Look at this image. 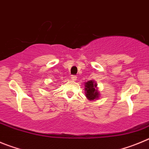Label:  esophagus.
I'll return each mask as SVG.
<instances>
[{"label": "esophagus", "mask_w": 149, "mask_h": 149, "mask_svg": "<svg viewBox=\"0 0 149 149\" xmlns=\"http://www.w3.org/2000/svg\"><path fill=\"white\" fill-rule=\"evenodd\" d=\"M76 79H77V77H76V76L73 75V76H71V80H73V81H76Z\"/></svg>", "instance_id": "34e87169"}]
</instances>
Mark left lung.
Segmentation results:
<instances>
[{"mask_svg":"<svg viewBox=\"0 0 149 149\" xmlns=\"http://www.w3.org/2000/svg\"><path fill=\"white\" fill-rule=\"evenodd\" d=\"M96 84L93 81L90 80L89 81L85 83V91H86V96L90 100H94L95 99L99 97V93L96 89Z\"/></svg>","mask_w":149,"mask_h":149,"instance_id":"left-lung-1","label":"left lung"}]
</instances>
